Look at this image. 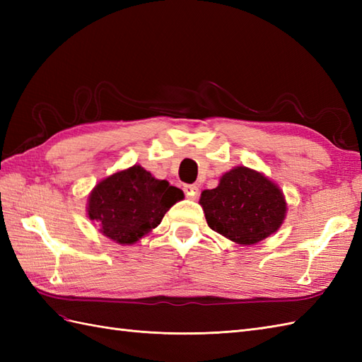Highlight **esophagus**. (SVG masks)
<instances>
[{
    "mask_svg": "<svg viewBox=\"0 0 362 362\" xmlns=\"http://www.w3.org/2000/svg\"><path fill=\"white\" fill-rule=\"evenodd\" d=\"M183 191H185V196L189 199H196L199 194V188L196 185H185L183 187Z\"/></svg>",
    "mask_w": 362,
    "mask_h": 362,
    "instance_id": "esophagus-1",
    "label": "esophagus"
}]
</instances>
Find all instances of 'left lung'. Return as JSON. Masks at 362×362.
Returning a JSON list of instances; mask_svg holds the SVG:
<instances>
[{"instance_id":"left-lung-1","label":"left lung","mask_w":362,"mask_h":362,"mask_svg":"<svg viewBox=\"0 0 362 362\" xmlns=\"http://www.w3.org/2000/svg\"><path fill=\"white\" fill-rule=\"evenodd\" d=\"M199 204L211 230L243 245L275 233L288 210L281 189L264 174L245 166L230 169L216 188L204 189Z\"/></svg>"}]
</instances>
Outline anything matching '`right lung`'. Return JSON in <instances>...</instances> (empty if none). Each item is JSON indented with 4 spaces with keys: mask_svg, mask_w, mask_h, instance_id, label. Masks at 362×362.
<instances>
[{
    "mask_svg": "<svg viewBox=\"0 0 362 362\" xmlns=\"http://www.w3.org/2000/svg\"><path fill=\"white\" fill-rule=\"evenodd\" d=\"M182 199V189L134 165L109 175L91 189L87 213L104 236L119 244H134L151 233Z\"/></svg>",
    "mask_w": 362,
    "mask_h": 362,
    "instance_id": "add662e5",
    "label": "right lung"
}]
</instances>
